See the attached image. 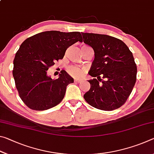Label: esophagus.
Instances as JSON below:
<instances>
[{"instance_id": "34e87169", "label": "esophagus", "mask_w": 154, "mask_h": 154, "mask_svg": "<svg viewBox=\"0 0 154 154\" xmlns=\"http://www.w3.org/2000/svg\"><path fill=\"white\" fill-rule=\"evenodd\" d=\"M83 82L82 79H75V83H81V82Z\"/></svg>"}]
</instances>
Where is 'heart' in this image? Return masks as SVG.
<instances>
[{"mask_svg": "<svg viewBox=\"0 0 154 154\" xmlns=\"http://www.w3.org/2000/svg\"><path fill=\"white\" fill-rule=\"evenodd\" d=\"M86 71L85 68L79 67V66H70L69 68V72L72 77H81Z\"/></svg>", "mask_w": 154, "mask_h": 154, "instance_id": "1", "label": "heart"}]
</instances>
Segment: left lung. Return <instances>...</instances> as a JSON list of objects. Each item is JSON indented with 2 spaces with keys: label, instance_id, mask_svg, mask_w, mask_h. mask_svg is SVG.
<instances>
[{
  "label": "left lung",
  "instance_id": "left-lung-1",
  "mask_svg": "<svg viewBox=\"0 0 154 154\" xmlns=\"http://www.w3.org/2000/svg\"><path fill=\"white\" fill-rule=\"evenodd\" d=\"M82 35L81 41L94 51L88 72L94 79L88 80L90 88L83 97L91 106L100 110L118 109L126 102L136 82L137 69L132 53L123 41L113 36L87 32Z\"/></svg>",
  "mask_w": 154,
  "mask_h": 154
}]
</instances>
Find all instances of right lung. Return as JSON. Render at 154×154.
Wrapping results in <instances>:
<instances>
[{
	"mask_svg": "<svg viewBox=\"0 0 154 154\" xmlns=\"http://www.w3.org/2000/svg\"><path fill=\"white\" fill-rule=\"evenodd\" d=\"M81 37L79 32L45 31L22 43L15 54L13 75L20 97L28 107L43 111L61 102L73 78L64 71L54 80L47 71L63 58L67 48L81 41Z\"/></svg>",
	"mask_w": 154,
	"mask_h": 154,
	"instance_id": "add662e5",
	"label": "right lung"
}]
</instances>
